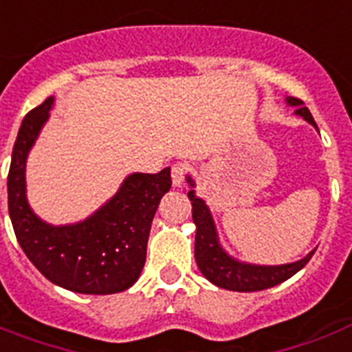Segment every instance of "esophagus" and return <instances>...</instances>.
Listing matches in <instances>:
<instances>
[{
	"label": "esophagus",
	"instance_id": "esophagus-1",
	"mask_svg": "<svg viewBox=\"0 0 352 352\" xmlns=\"http://www.w3.org/2000/svg\"><path fill=\"white\" fill-rule=\"evenodd\" d=\"M188 164H184V162H177V164L171 166V181H173V184L175 186H181L182 182H184V177H186L188 173Z\"/></svg>",
	"mask_w": 352,
	"mask_h": 352
}]
</instances>
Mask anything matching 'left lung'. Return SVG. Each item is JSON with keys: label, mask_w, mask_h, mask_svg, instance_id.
Segmentation results:
<instances>
[{"label": "left lung", "mask_w": 352, "mask_h": 352, "mask_svg": "<svg viewBox=\"0 0 352 352\" xmlns=\"http://www.w3.org/2000/svg\"><path fill=\"white\" fill-rule=\"evenodd\" d=\"M287 104L294 106L296 115L303 117L318 129L311 111L303 106V100L289 96ZM186 179L190 186H195L192 177H186ZM188 199L192 201V217L197 226V230H195V261H197L199 270L203 272L204 278L221 289L235 290V292H256V290L270 289V287H276V285L292 278L298 270L305 267L314 254L312 250L300 261L274 265V267L272 265H250V263L237 261L230 254H226L225 248L221 246L214 217L203 199L195 195V190L188 192Z\"/></svg>", "instance_id": "1"}]
</instances>
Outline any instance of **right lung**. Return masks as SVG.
<instances>
[{"mask_svg": "<svg viewBox=\"0 0 352 352\" xmlns=\"http://www.w3.org/2000/svg\"><path fill=\"white\" fill-rule=\"evenodd\" d=\"M54 98L25 115L8 170V215L30 263L58 287L80 294H115L129 289L146 263L151 221L171 188L170 168L131 173L118 192L87 219L54 226L32 212L25 192V164Z\"/></svg>", "mask_w": 352, "mask_h": 352, "instance_id": "add662e5", "label": "right lung"}]
</instances>
